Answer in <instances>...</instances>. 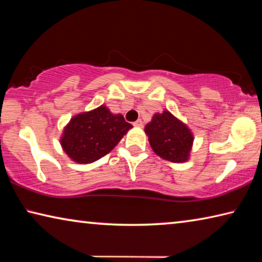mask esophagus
I'll use <instances>...</instances> for the list:
<instances>
[{"instance_id":"1","label":"esophagus","mask_w":262,"mask_h":262,"mask_svg":"<svg viewBox=\"0 0 262 262\" xmlns=\"http://www.w3.org/2000/svg\"><path fill=\"white\" fill-rule=\"evenodd\" d=\"M133 125H134L135 127H143V122H142V120H136L135 122H133Z\"/></svg>"}]
</instances>
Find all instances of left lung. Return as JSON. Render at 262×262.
<instances>
[{
    "mask_svg": "<svg viewBox=\"0 0 262 262\" xmlns=\"http://www.w3.org/2000/svg\"><path fill=\"white\" fill-rule=\"evenodd\" d=\"M144 130L149 136L152 150L159 157L173 163L187 161L193 144V135L187 126L168 111L155 114Z\"/></svg>",
    "mask_w": 262,
    "mask_h": 262,
    "instance_id": "1",
    "label": "left lung"
}]
</instances>
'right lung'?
Instances as JSON below:
<instances>
[{"label": "right lung", "instance_id": "obj_1", "mask_svg": "<svg viewBox=\"0 0 262 262\" xmlns=\"http://www.w3.org/2000/svg\"><path fill=\"white\" fill-rule=\"evenodd\" d=\"M133 126L104 105L74 117L64 128L62 148L73 161L88 164L108 154Z\"/></svg>", "mask_w": 262, "mask_h": 262}]
</instances>
